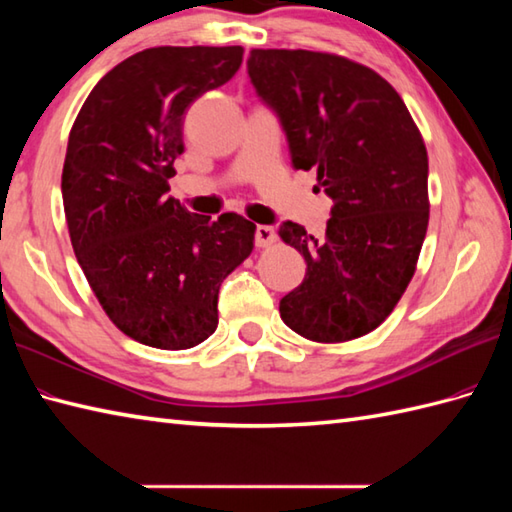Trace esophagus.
<instances>
[{"label":"esophagus","mask_w":512,"mask_h":512,"mask_svg":"<svg viewBox=\"0 0 512 512\" xmlns=\"http://www.w3.org/2000/svg\"><path fill=\"white\" fill-rule=\"evenodd\" d=\"M277 239V233H275V228L273 226H268V224H259L257 228H255V244L259 246V248H264V246H270Z\"/></svg>","instance_id":"esophagus-1"}]
</instances>
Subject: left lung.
I'll return each instance as SVG.
<instances>
[{"label":"left lung","instance_id":"1","mask_svg":"<svg viewBox=\"0 0 512 512\" xmlns=\"http://www.w3.org/2000/svg\"><path fill=\"white\" fill-rule=\"evenodd\" d=\"M250 83L284 129L292 167L317 169L334 200L325 237L279 226L306 277L279 301L290 330L319 343L372 332L416 270L429 224V158L398 92L336 54L250 50Z\"/></svg>","mask_w":512,"mask_h":512}]
</instances>
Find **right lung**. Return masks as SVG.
<instances>
[{"mask_svg": "<svg viewBox=\"0 0 512 512\" xmlns=\"http://www.w3.org/2000/svg\"><path fill=\"white\" fill-rule=\"evenodd\" d=\"M242 46L149 48L94 85L68 138L63 209L74 255L118 330L189 350L217 328L226 275L253 250L255 224L211 220L167 195L187 107L233 79Z\"/></svg>", "mask_w": 512, "mask_h": 512, "instance_id": "obj_1", "label": "right lung"}]
</instances>
